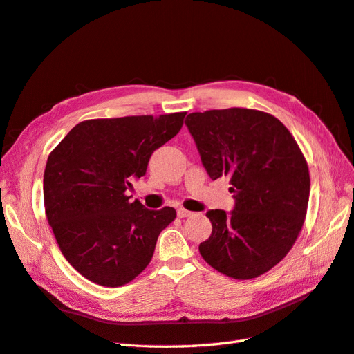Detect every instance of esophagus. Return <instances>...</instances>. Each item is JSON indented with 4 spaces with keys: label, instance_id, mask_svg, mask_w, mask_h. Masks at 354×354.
<instances>
[{
    "label": "esophagus",
    "instance_id": "34e87169",
    "mask_svg": "<svg viewBox=\"0 0 354 354\" xmlns=\"http://www.w3.org/2000/svg\"><path fill=\"white\" fill-rule=\"evenodd\" d=\"M177 216H178L180 218H185V217L194 216V212H192V211H187V209H185V208H178V209H177Z\"/></svg>",
    "mask_w": 354,
    "mask_h": 354
}]
</instances>
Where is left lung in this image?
Segmentation results:
<instances>
[{
  "mask_svg": "<svg viewBox=\"0 0 354 354\" xmlns=\"http://www.w3.org/2000/svg\"><path fill=\"white\" fill-rule=\"evenodd\" d=\"M208 176L230 178L234 208L211 209V236L199 245L217 272L246 281L269 272L292 248L310 195L307 160L270 113L230 108L186 118Z\"/></svg>",
  "mask_w": 354,
  "mask_h": 354,
  "instance_id": "obj_1",
  "label": "left lung"
}]
</instances>
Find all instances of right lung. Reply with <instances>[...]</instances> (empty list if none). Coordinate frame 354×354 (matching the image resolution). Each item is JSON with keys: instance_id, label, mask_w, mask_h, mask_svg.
<instances>
[{"instance_id": "right-lung-1", "label": "right lung", "mask_w": 354, "mask_h": 354, "mask_svg": "<svg viewBox=\"0 0 354 354\" xmlns=\"http://www.w3.org/2000/svg\"><path fill=\"white\" fill-rule=\"evenodd\" d=\"M185 116L82 121L48 155L46 216L62 254L85 279L122 286L151 263L176 209H147L125 192L146 174L156 149L180 131Z\"/></svg>"}]
</instances>
